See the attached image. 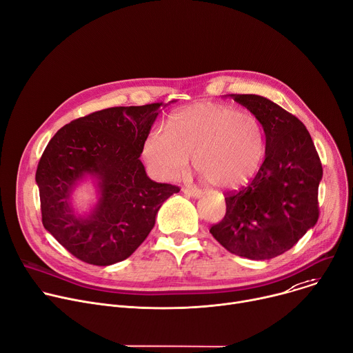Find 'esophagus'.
Masks as SVG:
<instances>
[{
    "label": "esophagus",
    "mask_w": 353,
    "mask_h": 353,
    "mask_svg": "<svg viewBox=\"0 0 353 353\" xmlns=\"http://www.w3.org/2000/svg\"><path fill=\"white\" fill-rule=\"evenodd\" d=\"M183 193L187 194L188 197H194V199H199L201 196V191L196 187H184L183 188Z\"/></svg>",
    "instance_id": "34e87169"
}]
</instances>
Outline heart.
<instances>
[{
	"label": "heart",
	"mask_w": 353,
	"mask_h": 353,
	"mask_svg": "<svg viewBox=\"0 0 353 353\" xmlns=\"http://www.w3.org/2000/svg\"><path fill=\"white\" fill-rule=\"evenodd\" d=\"M142 153L159 177L181 176L191 157L207 183L236 188L259 170L266 154V134L253 114L222 104H196L174 112L168 131H150Z\"/></svg>",
	"instance_id": "b5f03b06"
}]
</instances>
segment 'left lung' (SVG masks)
<instances>
[{"label": "left lung", "mask_w": 353, "mask_h": 353, "mask_svg": "<svg viewBox=\"0 0 353 353\" xmlns=\"http://www.w3.org/2000/svg\"><path fill=\"white\" fill-rule=\"evenodd\" d=\"M231 97L262 122L266 156L248 185L225 194V216L210 232L234 254L272 259L292 249L316 223L321 160L297 117L261 95Z\"/></svg>", "instance_id": "left-lung-1"}]
</instances>
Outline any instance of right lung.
<instances>
[{
    "instance_id": "1",
    "label": "right lung",
    "mask_w": 353,
    "mask_h": 353,
    "mask_svg": "<svg viewBox=\"0 0 353 353\" xmlns=\"http://www.w3.org/2000/svg\"><path fill=\"white\" fill-rule=\"evenodd\" d=\"M162 107L101 110L60 128L49 141L37 170L42 222L77 259L110 266L130 258L154 227L159 208L180 191L150 180L139 159ZM85 175L98 181L101 199L81 217L70 199Z\"/></svg>"
}]
</instances>
